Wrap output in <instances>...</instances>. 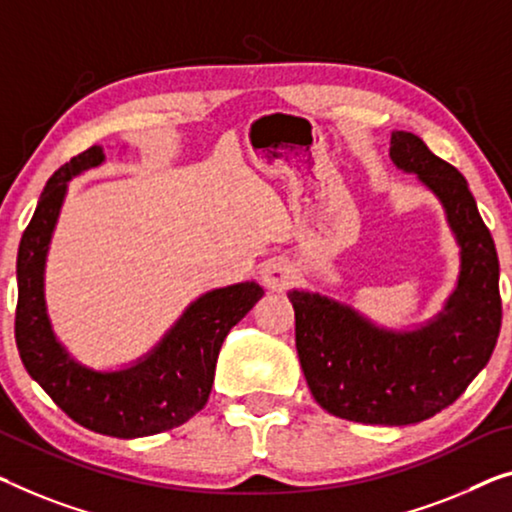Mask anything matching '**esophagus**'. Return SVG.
<instances>
[{
    "label": "esophagus",
    "instance_id": "1",
    "mask_svg": "<svg viewBox=\"0 0 512 512\" xmlns=\"http://www.w3.org/2000/svg\"><path fill=\"white\" fill-rule=\"evenodd\" d=\"M294 269L292 264L287 262V259L276 257V259H269L262 266V282L273 292H282V289H287L289 285L294 282Z\"/></svg>",
    "mask_w": 512,
    "mask_h": 512
}]
</instances>
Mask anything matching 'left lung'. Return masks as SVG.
I'll return each instance as SVG.
<instances>
[{
  "mask_svg": "<svg viewBox=\"0 0 512 512\" xmlns=\"http://www.w3.org/2000/svg\"><path fill=\"white\" fill-rule=\"evenodd\" d=\"M391 158L439 197L462 248L446 310L418 331L393 333L326 296L287 294L312 398L333 416L370 425L421 423L453 404L490 361L501 329L497 248L467 179L414 133L391 135Z\"/></svg>",
  "mask_w": 512,
  "mask_h": 512,
  "instance_id": "1",
  "label": "left lung"
}]
</instances>
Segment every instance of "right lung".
<instances>
[{"label": "right lung", "mask_w": 512, "mask_h": 512, "mask_svg": "<svg viewBox=\"0 0 512 512\" xmlns=\"http://www.w3.org/2000/svg\"><path fill=\"white\" fill-rule=\"evenodd\" d=\"M103 158L101 147H89L45 183L18 248L15 345L29 377L68 418L91 432L135 439L183 425L207 404L223 340L262 299L264 289L257 282H239L200 296L133 368L94 372L75 363L55 340L45 315L43 266L66 181L101 165Z\"/></svg>", "instance_id": "obj_1"}]
</instances>
